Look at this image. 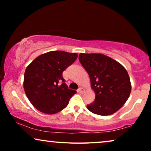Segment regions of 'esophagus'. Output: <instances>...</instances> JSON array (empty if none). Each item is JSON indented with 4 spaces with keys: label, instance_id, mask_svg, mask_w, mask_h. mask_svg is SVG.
<instances>
[{
    "label": "esophagus",
    "instance_id": "esophagus-1",
    "mask_svg": "<svg viewBox=\"0 0 151 151\" xmlns=\"http://www.w3.org/2000/svg\"><path fill=\"white\" fill-rule=\"evenodd\" d=\"M84 90L83 88H82V87H80V88H78V91L79 92V93H83L84 92Z\"/></svg>",
    "mask_w": 151,
    "mask_h": 151
}]
</instances>
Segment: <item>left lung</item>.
Returning a JSON list of instances; mask_svg holds the SVG:
<instances>
[{
	"instance_id": "8db88e82",
	"label": "left lung",
	"mask_w": 151,
	"mask_h": 151,
	"mask_svg": "<svg viewBox=\"0 0 151 151\" xmlns=\"http://www.w3.org/2000/svg\"><path fill=\"white\" fill-rule=\"evenodd\" d=\"M79 60L89 76L96 94L94 102L87 105L94 114L112 115L125 104L131 91V83L124 67L102 53H80Z\"/></svg>"
}]
</instances>
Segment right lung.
<instances>
[{"label":"right lung","mask_w":151,"mask_h":151,"mask_svg":"<svg viewBox=\"0 0 151 151\" xmlns=\"http://www.w3.org/2000/svg\"><path fill=\"white\" fill-rule=\"evenodd\" d=\"M78 53L63 51H49L39 55L26 68L23 87L33 106L45 114L63 110L76 91L68 88L63 72L73 64ZM62 81L61 86L58 82Z\"/></svg>","instance_id":"1"}]
</instances>
